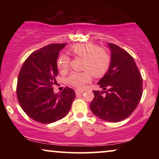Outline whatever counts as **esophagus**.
<instances>
[{"label": "esophagus", "mask_w": 159, "mask_h": 159, "mask_svg": "<svg viewBox=\"0 0 159 159\" xmlns=\"http://www.w3.org/2000/svg\"><path fill=\"white\" fill-rule=\"evenodd\" d=\"M75 93H76V95H80V94H83L84 91L83 90H75Z\"/></svg>", "instance_id": "esophagus-1"}]
</instances>
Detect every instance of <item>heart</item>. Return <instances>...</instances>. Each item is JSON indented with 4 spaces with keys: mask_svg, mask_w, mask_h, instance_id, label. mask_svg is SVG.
Segmentation results:
<instances>
[{
    "mask_svg": "<svg viewBox=\"0 0 159 159\" xmlns=\"http://www.w3.org/2000/svg\"><path fill=\"white\" fill-rule=\"evenodd\" d=\"M71 53L77 57L83 58L82 72H73L67 77V82L77 89H83L90 82L92 75L95 77L103 76L109 68L111 56L108 51L91 43H79L69 48ZM70 58L62 54L57 61L59 70L66 71L69 68Z\"/></svg>",
    "mask_w": 159,
    "mask_h": 159,
    "instance_id": "1",
    "label": "heart"
}]
</instances>
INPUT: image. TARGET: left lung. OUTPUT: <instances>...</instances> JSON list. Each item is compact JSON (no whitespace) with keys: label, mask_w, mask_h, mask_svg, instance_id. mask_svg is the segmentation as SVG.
<instances>
[{"label":"left lung","mask_w":159,"mask_h":159,"mask_svg":"<svg viewBox=\"0 0 159 159\" xmlns=\"http://www.w3.org/2000/svg\"><path fill=\"white\" fill-rule=\"evenodd\" d=\"M111 51L108 70L98 82L103 91H93L90 110L98 118L118 122L132 114L143 94V79L134 58L118 45L107 43Z\"/></svg>","instance_id":"1"}]
</instances>
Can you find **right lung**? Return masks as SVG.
I'll list each match as a JSON object with an SVG mask.
<instances>
[{
	"mask_svg": "<svg viewBox=\"0 0 159 159\" xmlns=\"http://www.w3.org/2000/svg\"><path fill=\"white\" fill-rule=\"evenodd\" d=\"M66 43L48 45L30 54L18 76L16 95L21 108L33 120L53 123L69 112L76 94L68 87L59 94L53 92L58 71L59 51Z\"/></svg>",
	"mask_w": 159,
	"mask_h": 159,
	"instance_id": "add662e5",
	"label": "right lung"
}]
</instances>
